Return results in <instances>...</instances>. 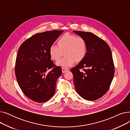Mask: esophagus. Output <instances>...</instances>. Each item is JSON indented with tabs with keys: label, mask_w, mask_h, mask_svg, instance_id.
Here are the masks:
<instances>
[{
	"label": "esophagus",
	"mask_w": 130,
	"mask_h": 130,
	"mask_svg": "<svg viewBox=\"0 0 130 130\" xmlns=\"http://www.w3.org/2000/svg\"><path fill=\"white\" fill-rule=\"evenodd\" d=\"M61 70H62V72L64 73H65L66 72H67V71H69V69H66V68H61Z\"/></svg>",
	"instance_id": "1"
}]
</instances>
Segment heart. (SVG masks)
Returning a JSON list of instances; mask_svg holds the SVG:
<instances>
[{
	"label": "heart",
	"mask_w": 130,
	"mask_h": 130,
	"mask_svg": "<svg viewBox=\"0 0 130 130\" xmlns=\"http://www.w3.org/2000/svg\"><path fill=\"white\" fill-rule=\"evenodd\" d=\"M57 45H52L49 48L51 58L58 60L62 56L63 52L66 56L57 61L56 64L64 67L73 65L75 61L79 62L85 57L87 45L85 40L81 37L66 33L57 40Z\"/></svg>",
	"instance_id": "obj_1"
}]
</instances>
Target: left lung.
<instances>
[{"label": "left lung", "instance_id": "obj_1", "mask_svg": "<svg viewBox=\"0 0 130 130\" xmlns=\"http://www.w3.org/2000/svg\"><path fill=\"white\" fill-rule=\"evenodd\" d=\"M86 43L85 58L71 69L77 93L85 100L101 98L110 87L114 74L111 50L108 44L90 32L73 31Z\"/></svg>", "mask_w": 130, "mask_h": 130}]
</instances>
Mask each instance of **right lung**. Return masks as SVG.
Returning <instances> with one entry per match:
<instances>
[{"label":"right lung","instance_id":"right-lung-1","mask_svg":"<svg viewBox=\"0 0 130 130\" xmlns=\"http://www.w3.org/2000/svg\"><path fill=\"white\" fill-rule=\"evenodd\" d=\"M63 32L51 30L34 35L20 45L15 64L18 85L26 96L34 102L43 103L55 93L57 79L62 72L49 54V48ZM52 69L49 72L48 70Z\"/></svg>","mask_w":130,"mask_h":130}]
</instances>
